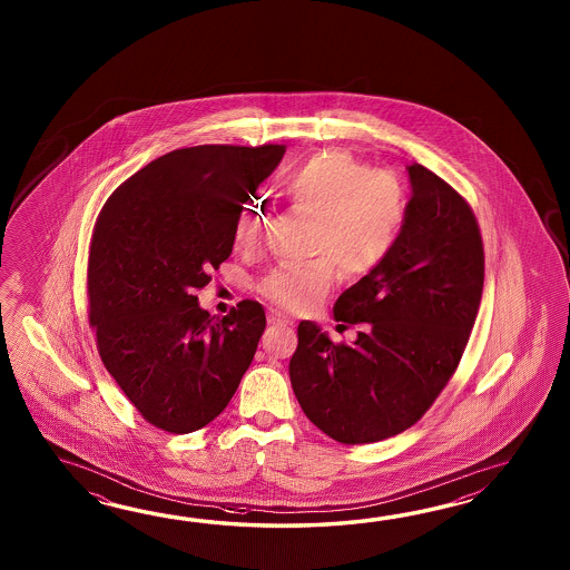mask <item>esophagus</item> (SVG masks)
Wrapping results in <instances>:
<instances>
[{
  "instance_id": "34e87169",
  "label": "esophagus",
  "mask_w": 570,
  "mask_h": 570,
  "mask_svg": "<svg viewBox=\"0 0 570 570\" xmlns=\"http://www.w3.org/2000/svg\"><path fill=\"white\" fill-rule=\"evenodd\" d=\"M268 324L277 327H289L293 326V320L285 314H281V312H273V309H271V312H268Z\"/></svg>"
}]
</instances>
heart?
Here are the masks:
<instances>
[{"mask_svg":"<svg viewBox=\"0 0 570 570\" xmlns=\"http://www.w3.org/2000/svg\"><path fill=\"white\" fill-rule=\"evenodd\" d=\"M293 209L314 218L307 253L322 256L303 265L271 268L258 283L267 302L287 312L314 309L334 283V265L348 277L379 267L400 238L407 216V194L387 170L346 150H326L303 160L283 183ZM267 226L261 206H244L234 224L240 246H255Z\"/></svg>","mask_w":570,"mask_h":570,"instance_id":"1","label":"heart"}]
</instances>
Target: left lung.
Masks as SVG:
<instances>
[{"mask_svg":"<svg viewBox=\"0 0 570 570\" xmlns=\"http://www.w3.org/2000/svg\"><path fill=\"white\" fill-rule=\"evenodd\" d=\"M412 197L387 258L344 291L334 320L352 344L302 322L291 387L303 413L342 444L412 428L461 363L481 305L483 240L473 209L436 173L407 167Z\"/></svg>","mask_w":570,"mask_h":570,"instance_id":"1","label":"left lung"}]
</instances>
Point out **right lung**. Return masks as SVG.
Masks as SVG:
<instances>
[{"instance_id": "add662e5", "label": "right lung", "mask_w": 570, "mask_h": 570, "mask_svg": "<svg viewBox=\"0 0 570 570\" xmlns=\"http://www.w3.org/2000/svg\"><path fill=\"white\" fill-rule=\"evenodd\" d=\"M283 145H204L155 158L109 195L87 267L109 375L148 424L189 434L226 410L267 326L244 299L218 320L195 289L232 253L234 224Z\"/></svg>"}]
</instances>
